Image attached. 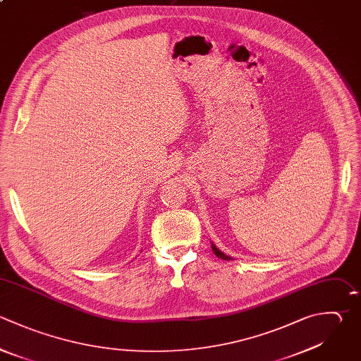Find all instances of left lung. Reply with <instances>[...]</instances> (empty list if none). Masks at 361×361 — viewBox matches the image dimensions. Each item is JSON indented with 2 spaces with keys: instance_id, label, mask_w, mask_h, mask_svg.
Instances as JSON below:
<instances>
[{
  "instance_id": "1",
  "label": "left lung",
  "mask_w": 361,
  "mask_h": 361,
  "mask_svg": "<svg viewBox=\"0 0 361 361\" xmlns=\"http://www.w3.org/2000/svg\"><path fill=\"white\" fill-rule=\"evenodd\" d=\"M212 250H213L214 255H216V257H219V258H221V259H227V261L233 259L231 257H228V255H226L224 252H221V251H220V250L216 247V244H213V243H212Z\"/></svg>"
}]
</instances>
